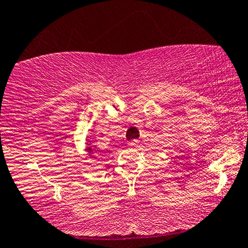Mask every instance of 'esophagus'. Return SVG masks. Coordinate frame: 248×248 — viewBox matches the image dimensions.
Masks as SVG:
<instances>
[{"label": "esophagus", "instance_id": "34e87169", "mask_svg": "<svg viewBox=\"0 0 248 248\" xmlns=\"http://www.w3.org/2000/svg\"><path fill=\"white\" fill-rule=\"evenodd\" d=\"M138 145H139V140H137V139H133V140L127 143V146L129 147H137Z\"/></svg>", "mask_w": 248, "mask_h": 248}]
</instances>
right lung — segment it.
<instances>
[{
    "instance_id": "1",
    "label": "right lung",
    "mask_w": 248,
    "mask_h": 248,
    "mask_svg": "<svg viewBox=\"0 0 248 248\" xmlns=\"http://www.w3.org/2000/svg\"><path fill=\"white\" fill-rule=\"evenodd\" d=\"M91 143H93V140H88L87 141V147H85V151L88 152V155L90 158H96V159H98L96 155V152H94V149L93 146L91 145Z\"/></svg>"
}]
</instances>
